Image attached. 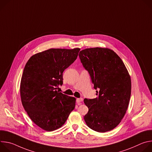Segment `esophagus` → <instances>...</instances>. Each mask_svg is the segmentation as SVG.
<instances>
[{"instance_id": "obj_1", "label": "esophagus", "mask_w": 152, "mask_h": 152, "mask_svg": "<svg viewBox=\"0 0 152 152\" xmlns=\"http://www.w3.org/2000/svg\"><path fill=\"white\" fill-rule=\"evenodd\" d=\"M82 100H83L82 98H77V99H76V102L77 103H80L81 102H82Z\"/></svg>"}]
</instances>
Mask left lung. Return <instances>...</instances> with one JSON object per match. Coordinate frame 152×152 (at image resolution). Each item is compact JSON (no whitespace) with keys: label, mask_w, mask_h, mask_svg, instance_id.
<instances>
[{"label":"left lung","mask_w":152,"mask_h":152,"mask_svg":"<svg viewBox=\"0 0 152 152\" xmlns=\"http://www.w3.org/2000/svg\"><path fill=\"white\" fill-rule=\"evenodd\" d=\"M79 56L90 75L97 97L85 99L88 112L84 120L90 129L106 132L114 129L124 116L131 94V77L121 58L106 48L81 50Z\"/></svg>","instance_id":"obj_1"}]
</instances>
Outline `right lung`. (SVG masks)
Listing matches in <instances>:
<instances>
[{
	"instance_id": "1",
	"label": "right lung",
	"mask_w": 152,
	"mask_h": 152,
	"mask_svg": "<svg viewBox=\"0 0 152 152\" xmlns=\"http://www.w3.org/2000/svg\"><path fill=\"white\" fill-rule=\"evenodd\" d=\"M79 48L50 49L32 56L20 82L21 103L32 121L46 131L61 127L75 109L76 99L57 91L62 73L76 59Z\"/></svg>"
}]
</instances>
